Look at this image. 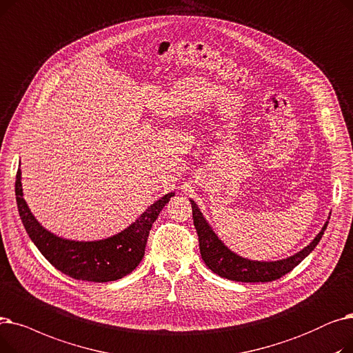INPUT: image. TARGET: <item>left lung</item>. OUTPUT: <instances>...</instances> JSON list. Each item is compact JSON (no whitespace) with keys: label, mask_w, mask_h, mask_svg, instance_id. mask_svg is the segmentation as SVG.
Listing matches in <instances>:
<instances>
[{"label":"left lung","mask_w":353,"mask_h":353,"mask_svg":"<svg viewBox=\"0 0 353 353\" xmlns=\"http://www.w3.org/2000/svg\"><path fill=\"white\" fill-rule=\"evenodd\" d=\"M191 205H192L194 225L198 234L201 257H203L205 265L211 272H214L220 277L234 280V281L265 283V281L277 280L284 274H288L301 260L312 253V250L317 245L319 241H321L323 232L327 227V223H326L322 231L317 234L316 239L307 247H305L300 253L286 260L270 261V263L251 261L234 254L232 251H230L220 240H218L215 232L207 224L203 214H201V211L198 210L196 204L192 199H191Z\"/></svg>","instance_id":"left-lung-1"}]
</instances>
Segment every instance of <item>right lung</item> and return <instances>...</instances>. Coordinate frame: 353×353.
<instances>
[{"label": "right lung", "instance_id": "obj_1", "mask_svg": "<svg viewBox=\"0 0 353 353\" xmlns=\"http://www.w3.org/2000/svg\"><path fill=\"white\" fill-rule=\"evenodd\" d=\"M174 195L170 192L158 199L117 236L100 241L79 243L59 239L37 223L23 198L20 170L15 178V198L21 221L40 253L61 273L77 280L96 283L119 280L135 270L145 254L146 240L154 221Z\"/></svg>", "mask_w": 353, "mask_h": 353}]
</instances>
